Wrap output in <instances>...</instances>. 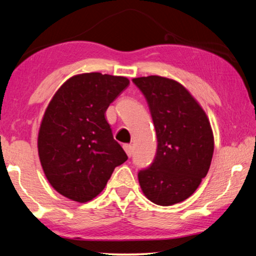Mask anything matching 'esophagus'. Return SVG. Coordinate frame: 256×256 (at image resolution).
Returning <instances> with one entry per match:
<instances>
[{
    "label": "esophagus",
    "instance_id": "34e87169",
    "mask_svg": "<svg viewBox=\"0 0 256 256\" xmlns=\"http://www.w3.org/2000/svg\"><path fill=\"white\" fill-rule=\"evenodd\" d=\"M123 149L125 150V152L128 156V157H132L133 154V149L131 144H123Z\"/></svg>",
    "mask_w": 256,
    "mask_h": 256
}]
</instances>
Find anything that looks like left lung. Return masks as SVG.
Instances as JSON below:
<instances>
[{
  "label": "left lung",
  "mask_w": 256,
  "mask_h": 256,
  "mask_svg": "<svg viewBox=\"0 0 256 256\" xmlns=\"http://www.w3.org/2000/svg\"><path fill=\"white\" fill-rule=\"evenodd\" d=\"M132 81L148 102L158 142L152 164L138 172L142 192L158 206L184 201L210 168L214 144L209 120L178 82L158 76Z\"/></svg>",
  "instance_id": "8db88e82"
}]
</instances>
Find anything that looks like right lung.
Here are the masks:
<instances>
[{
  "label": "right lung",
  "instance_id": "1",
  "mask_svg": "<svg viewBox=\"0 0 256 256\" xmlns=\"http://www.w3.org/2000/svg\"><path fill=\"white\" fill-rule=\"evenodd\" d=\"M128 84L124 76L84 73L70 78L54 94L40 124L38 154L60 194L81 203L92 200L115 167L128 160L105 112Z\"/></svg>",
  "mask_w": 256,
  "mask_h": 256
}]
</instances>
